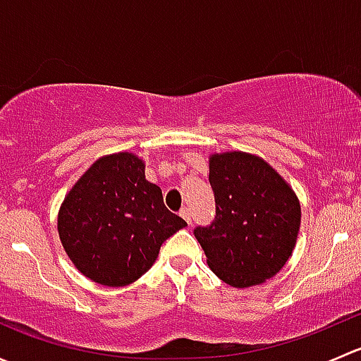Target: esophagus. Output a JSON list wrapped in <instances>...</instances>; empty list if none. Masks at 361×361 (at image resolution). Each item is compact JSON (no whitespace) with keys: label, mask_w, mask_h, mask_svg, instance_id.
Segmentation results:
<instances>
[{"label":"esophagus","mask_w":361,"mask_h":361,"mask_svg":"<svg viewBox=\"0 0 361 361\" xmlns=\"http://www.w3.org/2000/svg\"><path fill=\"white\" fill-rule=\"evenodd\" d=\"M180 214H181V218H183V220H185V221H187V224H188V225H190V224H192V216H190V211H188V209H187V207H183V209H181V211H180Z\"/></svg>","instance_id":"34e87169"}]
</instances>
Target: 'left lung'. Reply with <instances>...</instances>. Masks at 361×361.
I'll return each mask as SVG.
<instances>
[{"label":"left lung","mask_w":361,"mask_h":361,"mask_svg":"<svg viewBox=\"0 0 361 361\" xmlns=\"http://www.w3.org/2000/svg\"><path fill=\"white\" fill-rule=\"evenodd\" d=\"M216 216L194 231L211 271L234 288L278 274L297 245L300 202L269 162L246 152L209 157Z\"/></svg>","instance_id":"1"}]
</instances>
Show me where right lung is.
<instances>
[{
    "label": "right lung",
    "instance_id": "obj_1",
    "mask_svg": "<svg viewBox=\"0 0 361 361\" xmlns=\"http://www.w3.org/2000/svg\"><path fill=\"white\" fill-rule=\"evenodd\" d=\"M185 225L164 206L160 187L145 178V160L130 152L97 159L57 214L59 239L73 265L113 288L140 279L162 243Z\"/></svg>",
    "mask_w": 361,
    "mask_h": 361
}]
</instances>
